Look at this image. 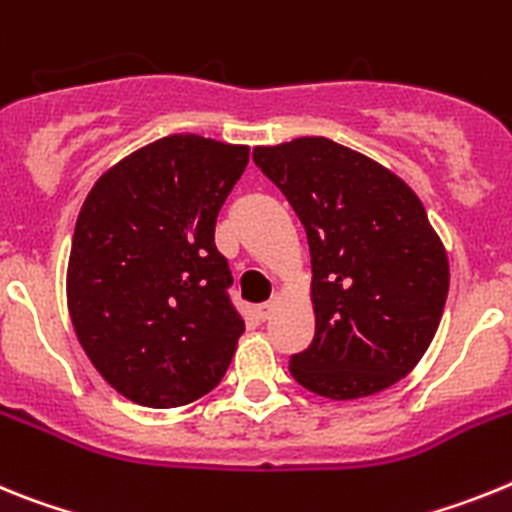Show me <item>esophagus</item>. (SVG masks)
Listing matches in <instances>:
<instances>
[{
  "mask_svg": "<svg viewBox=\"0 0 512 512\" xmlns=\"http://www.w3.org/2000/svg\"><path fill=\"white\" fill-rule=\"evenodd\" d=\"M278 304H281V296H273V299L262 301L260 306H257V314H260V319H270L275 314V309H278Z\"/></svg>",
  "mask_w": 512,
  "mask_h": 512,
  "instance_id": "esophagus-1",
  "label": "esophagus"
}]
</instances>
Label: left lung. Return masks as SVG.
<instances>
[{
	"label": "left lung",
	"instance_id": "obj_1",
	"mask_svg": "<svg viewBox=\"0 0 512 512\" xmlns=\"http://www.w3.org/2000/svg\"><path fill=\"white\" fill-rule=\"evenodd\" d=\"M252 159L306 229L317 332L291 376L327 399L371 397L417 366L448 296V257L394 172L322 136Z\"/></svg>",
	"mask_w": 512,
	"mask_h": 512
}]
</instances>
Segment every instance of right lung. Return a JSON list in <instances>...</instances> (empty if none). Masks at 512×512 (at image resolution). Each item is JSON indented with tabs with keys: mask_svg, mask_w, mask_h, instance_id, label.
I'll use <instances>...</instances> for the list:
<instances>
[{
	"mask_svg": "<svg viewBox=\"0 0 512 512\" xmlns=\"http://www.w3.org/2000/svg\"><path fill=\"white\" fill-rule=\"evenodd\" d=\"M247 146L167 136L108 170L71 239L66 299L100 376L144 407H182L224 379L244 319L213 231Z\"/></svg>",
	"mask_w": 512,
	"mask_h": 512,
	"instance_id": "right-lung-1",
	"label": "right lung"
}]
</instances>
